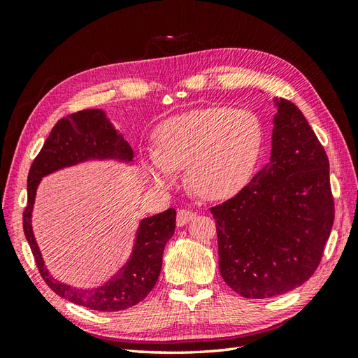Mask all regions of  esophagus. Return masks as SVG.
I'll return each mask as SVG.
<instances>
[{
    "label": "esophagus",
    "instance_id": "esophagus-1",
    "mask_svg": "<svg viewBox=\"0 0 358 358\" xmlns=\"http://www.w3.org/2000/svg\"><path fill=\"white\" fill-rule=\"evenodd\" d=\"M195 217V214L192 210L189 209H180L177 212V226H185L191 220Z\"/></svg>",
    "mask_w": 358,
    "mask_h": 358
}]
</instances>
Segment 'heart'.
Returning <instances> with one entry per match:
<instances>
[{
	"label": "heart",
	"instance_id": "heart-1",
	"mask_svg": "<svg viewBox=\"0 0 358 358\" xmlns=\"http://www.w3.org/2000/svg\"><path fill=\"white\" fill-rule=\"evenodd\" d=\"M155 152L143 158L148 177L169 186L187 167V183L206 200H227L252 180L264 146V129L252 112L208 108L181 113L159 124Z\"/></svg>",
	"mask_w": 358,
	"mask_h": 358
}]
</instances>
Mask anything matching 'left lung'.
Wrapping results in <instances>:
<instances>
[{
    "instance_id": "left-lung-1",
    "label": "left lung",
    "mask_w": 358,
    "mask_h": 358,
    "mask_svg": "<svg viewBox=\"0 0 358 358\" xmlns=\"http://www.w3.org/2000/svg\"><path fill=\"white\" fill-rule=\"evenodd\" d=\"M271 159L240 194L210 208L223 280L245 299L301 286L334 224L329 159L296 106L280 98Z\"/></svg>"
}]
</instances>
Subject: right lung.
<instances>
[{"label": "right lung", "mask_w": 358, "mask_h": 358, "mask_svg": "<svg viewBox=\"0 0 358 358\" xmlns=\"http://www.w3.org/2000/svg\"><path fill=\"white\" fill-rule=\"evenodd\" d=\"M90 158H118L126 162L132 159V148L112 127L106 113L100 109L71 113L53 126L27 175V206L22 212V227L36 268L53 292L75 305L101 313H113L135 306L154 289L162 271L164 246L175 231L177 212L171 208L162 214L141 220L131 260L106 285L96 289H77L59 283L44 268L30 224L35 192L44 175Z\"/></svg>", "instance_id": "right-lung-1"}]
</instances>
